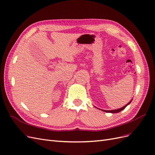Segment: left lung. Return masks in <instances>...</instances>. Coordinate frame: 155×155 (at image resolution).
Wrapping results in <instances>:
<instances>
[{
  "mask_svg": "<svg viewBox=\"0 0 155 155\" xmlns=\"http://www.w3.org/2000/svg\"><path fill=\"white\" fill-rule=\"evenodd\" d=\"M132 100H131L130 102H129L127 104V105H125L124 107H121V108H120V109H116V110H102V109H100V110H103V111H104V112H110V113H117V112H120V111H121L122 110H124L125 108L128 105H129L130 104V102L132 101Z\"/></svg>",
  "mask_w": 155,
  "mask_h": 155,
  "instance_id": "left-lung-1",
  "label": "left lung"
}]
</instances>
